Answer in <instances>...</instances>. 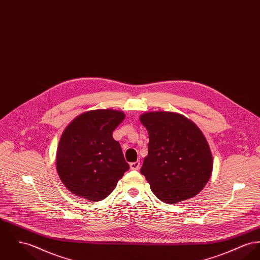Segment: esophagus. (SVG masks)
Listing matches in <instances>:
<instances>
[{
  "mask_svg": "<svg viewBox=\"0 0 260 260\" xmlns=\"http://www.w3.org/2000/svg\"><path fill=\"white\" fill-rule=\"evenodd\" d=\"M130 169H131L132 171H138L139 169H140V161L137 160V161L131 162V164H130Z\"/></svg>",
  "mask_w": 260,
  "mask_h": 260,
  "instance_id": "1",
  "label": "esophagus"
}]
</instances>
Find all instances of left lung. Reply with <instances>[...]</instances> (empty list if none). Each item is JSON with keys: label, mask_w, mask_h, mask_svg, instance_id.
I'll use <instances>...</instances> for the list:
<instances>
[{"label": "left lung", "mask_w": 260, "mask_h": 260, "mask_svg": "<svg viewBox=\"0 0 260 260\" xmlns=\"http://www.w3.org/2000/svg\"><path fill=\"white\" fill-rule=\"evenodd\" d=\"M140 120L149 133L148 156L140 172L154 194L169 204L197 195L213 170L212 153L201 130L175 112H146Z\"/></svg>", "instance_id": "obj_1"}]
</instances>
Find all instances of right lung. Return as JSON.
Here are the masks:
<instances>
[{
	"mask_svg": "<svg viewBox=\"0 0 260 260\" xmlns=\"http://www.w3.org/2000/svg\"><path fill=\"white\" fill-rule=\"evenodd\" d=\"M125 114L96 109L77 116L64 130L56 154L57 173L73 194L101 201L129 170L120 144L112 137Z\"/></svg>",
	"mask_w": 260,
	"mask_h": 260,
	"instance_id": "1",
	"label": "right lung"
}]
</instances>
